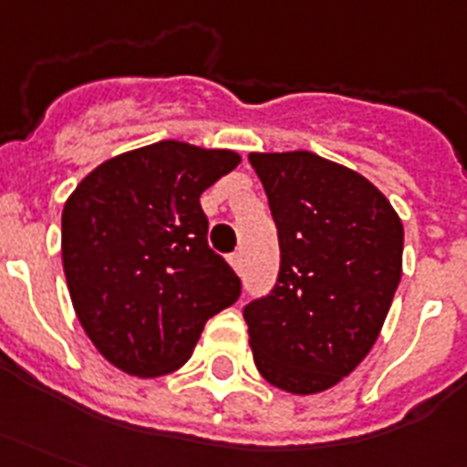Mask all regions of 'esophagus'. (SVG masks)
<instances>
[{
    "instance_id": "obj_1",
    "label": "esophagus",
    "mask_w": 467,
    "mask_h": 467,
    "mask_svg": "<svg viewBox=\"0 0 467 467\" xmlns=\"http://www.w3.org/2000/svg\"><path fill=\"white\" fill-rule=\"evenodd\" d=\"M230 267H233L234 272H237V275L243 272V254H240V252H234V254H230Z\"/></svg>"
}]
</instances>
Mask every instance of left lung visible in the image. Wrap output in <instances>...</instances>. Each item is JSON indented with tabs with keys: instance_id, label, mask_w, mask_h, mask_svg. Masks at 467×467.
<instances>
[{
	"instance_id": "8db88e82",
	"label": "left lung",
	"mask_w": 467,
	"mask_h": 467,
	"mask_svg": "<svg viewBox=\"0 0 467 467\" xmlns=\"http://www.w3.org/2000/svg\"><path fill=\"white\" fill-rule=\"evenodd\" d=\"M279 233L275 289L244 306L262 379L295 396L337 386L381 334L403 224L374 182L309 150L250 153Z\"/></svg>"
}]
</instances>
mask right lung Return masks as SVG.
<instances>
[{"instance_id": "obj_1", "label": "right lung", "mask_w": 467, "mask_h": 467, "mask_svg": "<svg viewBox=\"0 0 467 467\" xmlns=\"http://www.w3.org/2000/svg\"><path fill=\"white\" fill-rule=\"evenodd\" d=\"M227 148L161 140L93 168L61 213V260L86 337L138 379L178 371L205 321L240 296L207 247L200 195L240 165Z\"/></svg>"}]
</instances>
